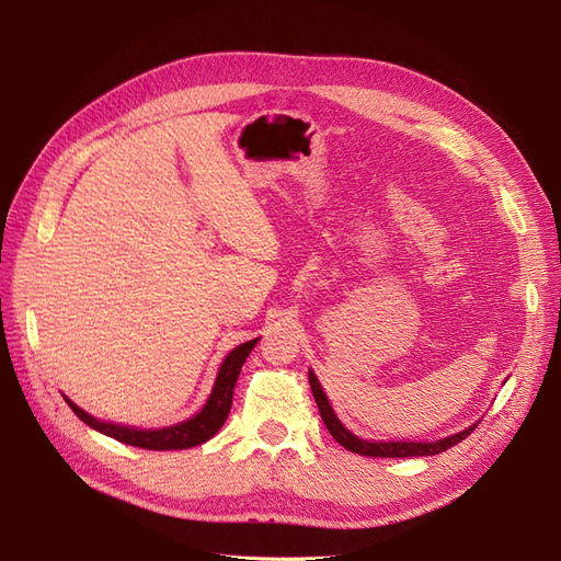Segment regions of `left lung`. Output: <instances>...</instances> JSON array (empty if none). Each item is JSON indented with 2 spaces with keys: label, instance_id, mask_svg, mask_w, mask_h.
I'll return each instance as SVG.
<instances>
[{
  "label": "left lung",
  "instance_id": "8db88e82",
  "mask_svg": "<svg viewBox=\"0 0 561 561\" xmlns=\"http://www.w3.org/2000/svg\"><path fill=\"white\" fill-rule=\"evenodd\" d=\"M309 383H311V390H313V398H316V404H318V412H320V419L322 423H325L330 435L336 439L339 445H342L344 449L353 451V454H360V456H379V458H407V456H433V454H443L447 451L449 447L458 445L461 439H466L474 428L478 426H470L468 431H461L456 433L451 437H445V439H437V443H367V439H360L355 437L353 433H348L342 423H339V419L334 416L332 407H330V400L328 396L322 393V388L316 379L313 371H309Z\"/></svg>",
  "mask_w": 561,
  "mask_h": 561
}]
</instances>
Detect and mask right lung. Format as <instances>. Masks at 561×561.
<instances>
[{"instance_id": "obj_1", "label": "right lung", "mask_w": 561, "mask_h": 561, "mask_svg": "<svg viewBox=\"0 0 561 561\" xmlns=\"http://www.w3.org/2000/svg\"><path fill=\"white\" fill-rule=\"evenodd\" d=\"M257 342H260V339H250V342L236 346L225 358L222 367H219V375H217V381L213 386V393H210L206 407H203V410L194 419L178 423V426H171V428L135 431V428H126V426H114V423H105V421H98V419L89 416L87 412L79 410V407L72 400L65 398V402L72 407V412L83 423H87V426H91L100 433H105V435L118 439V443H124V445L142 447V449H157V451L190 449V447L203 445L206 439H210L219 428L225 426V421H227L229 410H231L236 379H239L241 367H243L245 358Z\"/></svg>"}]
</instances>
